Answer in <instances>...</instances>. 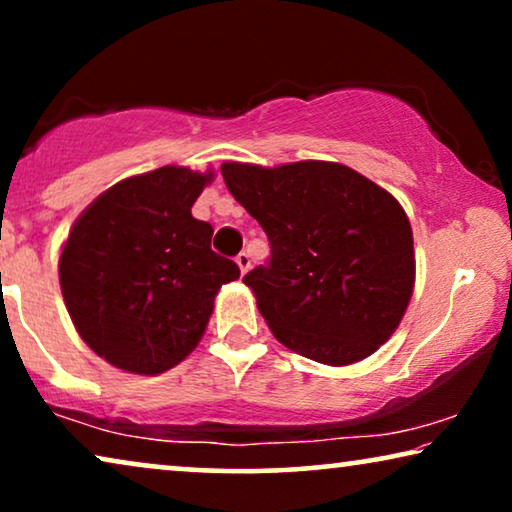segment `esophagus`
I'll list each match as a JSON object with an SVG mask.
<instances>
[{
  "label": "esophagus",
  "instance_id": "obj_1",
  "mask_svg": "<svg viewBox=\"0 0 512 512\" xmlns=\"http://www.w3.org/2000/svg\"><path fill=\"white\" fill-rule=\"evenodd\" d=\"M235 263L240 265V270H242V275H247L249 272V268H251V256L247 254V251H240V254L235 256Z\"/></svg>",
  "mask_w": 512,
  "mask_h": 512
}]
</instances>
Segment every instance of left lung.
I'll list each match as a JSON object with an SVG mask.
<instances>
[{
	"instance_id": "8db88e82",
	"label": "left lung",
	"mask_w": 512,
	"mask_h": 512,
	"mask_svg": "<svg viewBox=\"0 0 512 512\" xmlns=\"http://www.w3.org/2000/svg\"><path fill=\"white\" fill-rule=\"evenodd\" d=\"M221 174L270 240L268 265L244 284L272 335L326 366L384 345L415 286L412 228L394 195L326 160L223 163Z\"/></svg>"
}]
</instances>
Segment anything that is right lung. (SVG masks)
Listing matches in <instances>:
<instances>
[{"label":"right lung","instance_id":"1","mask_svg":"<svg viewBox=\"0 0 512 512\" xmlns=\"http://www.w3.org/2000/svg\"><path fill=\"white\" fill-rule=\"evenodd\" d=\"M214 172L165 165L90 202L60 254V289L83 342L111 366L158 375L198 345L240 268L212 251L191 207Z\"/></svg>","mask_w":512,"mask_h":512}]
</instances>
